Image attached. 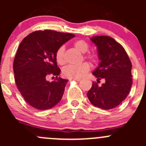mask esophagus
I'll return each instance as SVG.
<instances>
[{"label": "esophagus", "instance_id": "obj_1", "mask_svg": "<svg viewBox=\"0 0 146 146\" xmlns=\"http://www.w3.org/2000/svg\"><path fill=\"white\" fill-rule=\"evenodd\" d=\"M69 80H76V81H78V82H79V81H80V79H78V78H70L69 79Z\"/></svg>", "mask_w": 146, "mask_h": 146}]
</instances>
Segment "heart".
I'll list each match as a JSON object with an SVG mask.
<instances>
[{"instance_id": "b5f03b06", "label": "heart", "mask_w": 146, "mask_h": 146, "mask_svg": "<svg viewBox=\"0 0 146 146\" xmlns=\"http://www.w3.org/2000/svg\"><path fill=\"white\" fill-rule=\"evenodd\" d=\"M75 48L78 50L82 54L88 52L89 50V45L84 40H78L73 44ZM64 46H61L57 49L56 52L55 58L57 64L59 65H64L65 64L64 58ZM85 58H88L91 61H95L96 60L97 56L95 54H90L85 56ZM90 70L89 64L87 63H82L79 65H70L66 66L63 70V75L65 77L70 78H81L83 77Z\"/></svg>"}]
</instances>
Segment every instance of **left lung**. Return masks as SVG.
I'll list each match as a JSON object with an SVG mask.
<instances>
[{
	"label": "left lung",
	"mask_w": 146,
	"mask_h": 146,
	"mask_svg": "<svg viewBox=\"0 0 146 146\" xmlns=\"http://www.w3.org/2000/svg\"><path fill=\"white\" fill-rule=\"evenodd\" d=\"M90 40L96 45L100 62L92 72L98 78L105 82L99 86L92 82L87 96L91 104L102 110L115 108L130 92L132 85V64L120 44L108 36H95Z\"/></svg>",
	"instance_id": "left-lung-1"
}]
</instances>
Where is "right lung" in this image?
Here are the masks:
<instances>
[{"label": "right lung", "instance_id": "add662e5", "mask_svg": "<svg viewBox=\"0 0 146 146\" xmlns=\"http://www.w3.org/2000/svg\"><path fill=\"white\" fill-rule=\"evenodd\" d=\"M74 36L70 33L39 30L27 35L19 45L13 62L15 80L25 100L34 108L49 110L61 101L68 80L58 78L61 70L56 52ZM48 74L57 78L48 82Z\"/></svg>", "mask_w": 146, "mask_h": 146}]
</instances>
